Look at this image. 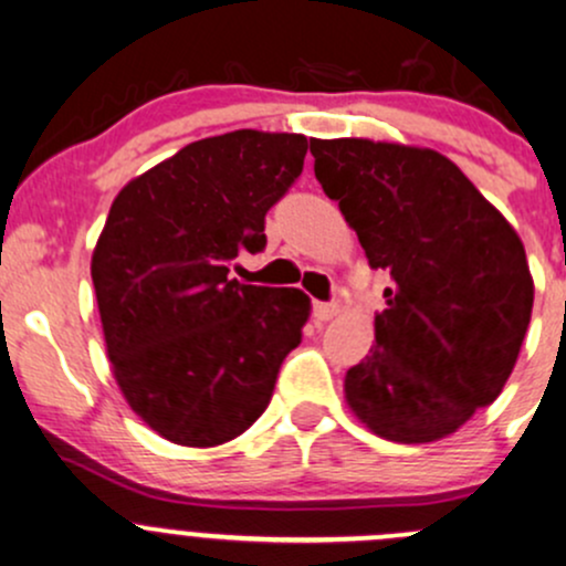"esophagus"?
I'll use <instances>...</instances> for the list:
<instances>
[{
	"instance_id": "34e87169",
	"label": "esophagus",
	"mask_w": 566,
	"mask_h": 566,
	"mask_svg": "<svg viewBox=\"0 0 566 566\" xmlns=\"http://www.w3.org/2000/svg\"><path fill=\"white\" fill-rule=\"evenodd\" d=\"M337 302H313V315L318 321H332L337 315Z\"/></svg>"
}]
</instances>
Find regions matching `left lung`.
<instances>
[{
	"instance_id": "8db88e82",
	"label": "left lung",
	"mask_w": 566,
	"mask_h": 566,
	"mask_svg": "<svg viewBox=\"0 0 566 566\" xmlns=\"http://www.w3.org/2000/svg\"><path fill=\"white\" fill-rule=\"evenodd\" d=\"M310 154L369 266L391 275L345 399L386 440H440L513 373L534 302L524 242L437 150L310 139Z\"/></svg>"
}]
</instances>
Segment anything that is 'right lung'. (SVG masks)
Instances as JSON below:
<instances>
[{"mask_svg":"<svg viewBox=\"0 0 566 566\" xmlns=\"http://www.w3.org/2000/svg\"><path fill=\"white\" fill-rule=\"evenodd\" d=\"M307 137L240 129L197 139L120 188L91 259L115 380L169 442L234 440L266 410L302 343L300 289L242 285L264 218L302 175Z\"/></svg>","mask_w":566,"mask_h":566,"instance_id":"obj_1","label":"right lung"}]
</instances>
